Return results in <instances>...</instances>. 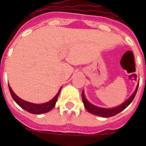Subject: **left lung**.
I'll return each mask as SVG.
<instances>
[{
	"label": "left lung",
	"instance_id": "obj_1",
	"mask_svg": "<svg viewBox=\"0 0 146 146\" xmlns=\"http://www.w3.org/2000/svg\"><path fill=\"white\" fill-rule=\"evenodd\" d=\"M139 84L137 86L136 90L135 91V92L133 93V94L129 98L126 102L123 103V104H120L119 106L115 107L114 108H99V107L95 106L94 104H92L91 103L89 102L86 99V96L84 95V92L82 91V102H83V104H84V107L86 108V109L87 110L89 113H92L94 115H98V116H101L103 117V118H109V117L114 116L115 115L118 114L119 113H121L122 110L126 108L127 107L131 104V102L133 101L134 98H135V95L137 94V88H138Z\"/></svg>",
	"mask_w": 146,
	"mask_h": 146
}]
</instances>
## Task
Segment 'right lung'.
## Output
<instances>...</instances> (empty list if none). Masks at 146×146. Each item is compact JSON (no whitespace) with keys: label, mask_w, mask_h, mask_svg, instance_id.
<instances>
[{"label":"right lung","mask_w":146,"mask_h":146,"mask_svg":"<svg viewBox=\"0 0 146 146\" xmlns=\"http://www.w3.org/2000/svg\"><path fill=\"white\" fill-rule=\"evenodd\" d=\"M9 91L11 95V97L15 100V102L19 106L21 107L23 109H24L26 111L29 112V113H32V114H42V113H45L50 111L55 106V103L57 102L58 97L60 91L61 90V88H60L58 93L56 94V96L52 100H50V102H48L44 103V104H33V103L28 102L25 101V100L20 99V97H18L16 94L13 92L9 85Z\"/></svg>","instance_id":"add662e5"}]
</instances>
